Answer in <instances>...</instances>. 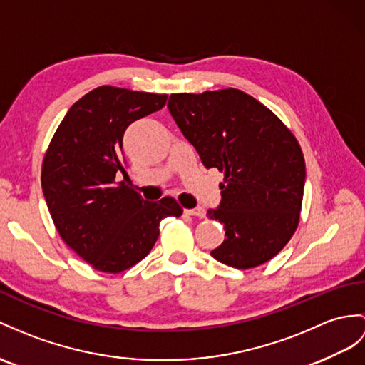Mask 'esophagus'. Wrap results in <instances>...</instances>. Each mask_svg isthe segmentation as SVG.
<instances>
[{"label": "esophagus", "instance_id": "1", "mask_svg": "<svg viewBox=\"0 0 365 365\" xmlns=\"http://www.w3.org/2000/svg\"><path fill=\"white\" fill-rule=\"evenodd\" d=\"M185 215H190V217H198V218H204L206 217V212H204L202 207H193V209H184Z\"/></svg>", "mask_w": 365, "mask_h": 365}]
</instances>
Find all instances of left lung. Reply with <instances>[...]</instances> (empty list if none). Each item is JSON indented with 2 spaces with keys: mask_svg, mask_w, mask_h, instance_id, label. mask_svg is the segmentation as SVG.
<instances>
[{
  "mask_svg": "<svg viewBox=\"0 0 365 365\" xmlns=\"http://www.w3.org/2000/svg\"><path fill=\"white\" fill-rule=\"evenodd\" d=\"M167 106L204 167L225 173L220 207L207 217L225 225L226 238L210 255L237 269L269 262L300 220L305 159L296 136L235 88L170 94Z\"/></svg>",
  "mask_w": 365,
  "mask_h": 365,
  "instance_id": "1",
  "label": "left lung"
}]
</instances>
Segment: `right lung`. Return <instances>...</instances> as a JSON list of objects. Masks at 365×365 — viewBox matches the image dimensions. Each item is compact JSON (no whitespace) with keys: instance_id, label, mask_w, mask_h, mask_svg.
Listing matches in <instances>:
<instances>
[{"instance_id":"1","label":"right lung","mask_w":365,"mask_h":365,"mask_svg":"<svg viewBox=\"0 0 365 365\" xmlns=\"http://www.w3.org/2000/svg\"><path fill=\"white\" fill-rule=\"evenodd\" d=\"M167 94L103 85L78 99L43 158L41 187L61 240L94 269L118 274L148 255L175 198L145 201L115 173H125L122 139L135 120L161 110Z\"/></svg>"}]
</instances>
